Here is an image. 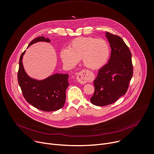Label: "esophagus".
<instances>
[{
  "label": "esophagus",
  "instance_id": "34e87169",
  "mask_svg": "<svg viewBox=\"0 0 154 154\" xmlns=\"http://www.w3.org/2000/svg\"><path fill=\"white\" fill-rule=\"evenodd\" d=\"M77 79L78 82L81 84L86 83L88 80H91L89 72L86 70H83L80 71L77 75Z\"/></svg>",
  "mask_w": 154,
  "mask_h": 154
}]
</instances>
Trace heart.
Wrapping results in <instances>:
<instances>
[{"mask_svg":"<svg viewBox=\"0 0 154 154\" xmlns=\"http://www.w3.org/2000/svg\"><path fill=\"white\" fill-rule=\"evenodd\" d=\"M60 55L63 63L69 67H74L82 59L85 66L95 70L106 64L109 56V46L103 38L79 37L71 42L69 48L62 49Z\"/></svg>","mask_w":154,"mask_h":154,"instance_id":"heart-1","label":"heart"}]
</instances>
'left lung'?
<instances>
[{"instance_id": "1", "label": "left lung", "mask_w": 154, "mask_h": 154, "mask_svg": "<svg viewBox=\"0 0 154 154\" xmlns=\"http://www.w3.org/2000/svg\"><path fill=\"white\" fill-rule=\"evenodd\" d=\"M111 54L109 62L99 71L94 81L95 91L91 103L103 106L116 102L128 91L133 75L131 51L119 35L106 32Z\"/></svg>"}]
</instances>
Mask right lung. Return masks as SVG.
Returning a JSON list of instances; mask_svg holds the SVG:
<instances>
[{
	"mask_svg": "<svg viewBox=\"0 0 154 154\" xmlns=\"http://www.w3.org/2000/svg\"><path fill=\"white\" fill-rule=\"evenodd\" d=\"M37 42H49L50 40L43 36L38 37L32 40L28 47ZM25 53V51L20 56L17 73L18 83L24 98L32 106L43 111L61 109L65 103L69 75L55 74L43 80L29 77L25 71L22 62Z\"/></svg>",
	"mask_w": 154,
	"mask_h": 154,
	"instance_id": "obj_1",
	"label": "right lung"
}]
</instances>
